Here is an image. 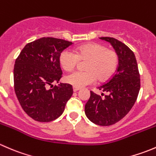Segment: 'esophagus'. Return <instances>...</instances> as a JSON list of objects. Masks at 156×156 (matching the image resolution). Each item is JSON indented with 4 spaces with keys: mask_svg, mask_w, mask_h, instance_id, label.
I'll list each match as a JSON object with an SVG mask.
<instances>
[{
    "mask_svg": "<svg viewBox=\"0 0 156 156\" xmlns=\"http://www.w3.org/2000/svg\"><path fill=\"white\" fill-rule=\"evenodd\" d=\"M79 90H80V88H77V87H73V91H74V92H76V91Z\"/></svg>",
    "mask_w": 156,
    "mask_h": 156,
    "instance_id": "obj_1",
    "label": "esophagus"
}]
</instances>
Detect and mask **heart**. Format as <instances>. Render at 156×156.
<instances>
[{"mask_svg": "<svg viewBox=\"0 0 156 156\" xmlns=\"http://www.w3.org/2000/svg\"><path fill=\"white\" fill-rule=\"evenodd\" d=\"M80 60H87L84 72H75L66 77V81L73 87L81 88L91 84L97 78L103 81L109 78L118 66V55L103 45L90 43L78 47L75 53L66 50L61 53L59 62L64 70L71 72Z\"/></svg>", "mask_w": 156, "mask_h": 156, "instance_id": "b5f03b06", "label": "heart"}]
</instances>
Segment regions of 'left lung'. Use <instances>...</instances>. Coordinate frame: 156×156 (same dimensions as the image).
<instances>
[{
    "label": "left lung",
    "instance_id": "8db88e82",
    "mask_svg": "<svg viewBox=\"0 0 156 156\" xmlns=\"http://www.w3.org/2000/svg\"><path fill=\"white\" fill-rule=\"evenodd\" d=\"M109 42L119 58V66L113 76L98 87L101 95L90 91L85 105V115L90 121L100 126H109L123 119L137 98L140 79L134 53L125 44L113 37H103ZM103 92H106L105 95ZM104 95L105 97H101Z\"/></svg>",
    "mask_w": 156,
    "mask_h": 156
}]
</instances>
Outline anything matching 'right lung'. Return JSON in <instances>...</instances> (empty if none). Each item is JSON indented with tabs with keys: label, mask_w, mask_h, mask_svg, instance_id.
Instances as JSON below:
<instances>
[{
	"label": "right lung",
	"mask_w": 156,
	"mask_h": 156,
	"mask_svg": "<svg viewBox=\"0 0 156 156\" xmlns=\"http://www.w3.org/2000/svg\"><path fill=\"white\" fill-rule=\"evenodd\" d=\"M72 44L62 39L41 37L27 44L16 59V95L23 110L34 120L48 122L59 118L72 96L70 84L59 83L52 87L62 76L61 53Z\"/></svg>",
	"instance_id": "obj_1"
}]
</instances>
